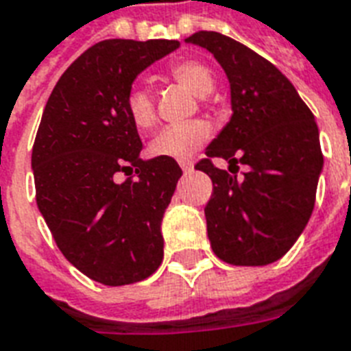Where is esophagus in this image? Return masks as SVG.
Instances as JSON below:
<instances>
[{"label": "esophagus", "mask_w": 351, "mask_h": 351, "mask_svg": "<svg viewBox=\"0 0 351 351\" xmlns=\"http://www.w3.org/2000/svg\"><path fill=\"white\" fill-rule=\"evenodd\" d=\"M179 167H181V170H183L184 173H190L192 170H194V165H192L190 161H181L179 162Z\"/></svg>", "instance_id": "34e87169"}]
</instances>
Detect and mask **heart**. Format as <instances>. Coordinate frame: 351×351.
Masks as SVG:
<instances>
[{
	"instance_id": "b5f03b06",
	"label": "heart",
	"mask_w": 351,
	"mask_h": 351,
	"mask_svg": "<svg viewBox=\"0 0 351 351\" xmlns=\"http://www.w3.org/2000/svg\"><path fill=\"white\" fill-rule=\"evenodd\" d=\"M170 77L176 82L183 84L195 97L205 99L213 93L214 75L213 71L197 60H184L170 67ZM126 110L132 122L138 130H150L157 121L156 106L150 91L143 86L128 93ZM210 135V126L205 121H189L181 124H172L157 133L150 143V154L156 157H167L176 161H184L194 156Z\"/></svg>"
}]
</instances>
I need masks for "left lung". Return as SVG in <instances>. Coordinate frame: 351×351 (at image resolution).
<instances>
[{
    "label": "left lung",
    "instance_id": "1",
    "mask_svg": "<svg viewBox=\"0 0 351 351\" xmlns=\"http://www.w3.org/2000/svg\"><path fill=\"white\" fill-rule=\"evenodd\" d=\"M184 42L213 53L229 78L232 117L206 146V156L225 159L229 170L238 162L250 167L238 182L208 159L195 165L214 184L205 206L213 251L232 265L276 262L313 213L324 167L313 113L295 86L243 43L213 31Z\"/></svg>",
    "mask_w": 351,
    "mask_h": 351
}]
</instances>
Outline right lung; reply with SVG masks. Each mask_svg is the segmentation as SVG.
<instances>
[{
  "label": "right lung",
  "mask_w": 351,
  "mask_h": 351,
  "mask_svg": "<svg viewBox=\"0 0 351 351\" xmlns=\"http://www.w3.org/2000/svg\"><path fill=\"white\" fill-rule=\"evenodd\" d=\"M178 47V40L95 43L60 77L38 128V208L62 254L104 286L141 282L162 262V216L183 172L173 159H141L126 99L135 78ZM119 171L130 178L117 182Z\"/></svg>",
  "instance_id": "obj_1"
}]
</instances>
